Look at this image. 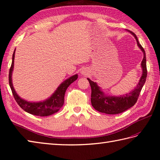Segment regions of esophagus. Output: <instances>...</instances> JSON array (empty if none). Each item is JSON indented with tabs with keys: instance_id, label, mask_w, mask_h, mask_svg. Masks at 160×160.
I'll return each instance as SVG.
<instances>
[{
	"instance_id": "obj_1",
	"label": "esophagus",
	"mask_w": 160,
	"mask_h": 160,
	"mask_svg": "<svg viewBox=\"0 0 160 160\" xmlns=\"http://www.w3.org/2000/svg\"><path fill=\"white\" fill-rule=\"evenodd\" d=\"M80 73H81V74H82V75H86V74L88 73V71H87L86 68H82Z\"/></svg>"
}]
</instances>
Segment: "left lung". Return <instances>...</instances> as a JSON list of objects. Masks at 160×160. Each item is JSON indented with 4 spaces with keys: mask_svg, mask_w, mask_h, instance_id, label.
Instances as JSON below:
<instances>
[{
    "mask_svg": "<svg viewBox=\"0 0 160 160\" xmlns=\"http://www.w3.org/2000/svg\"><path fill=\"white\" fill-rule=\"evenodd\" d=\"M128 32L132 34L135 38L137 46L143 53V58L141 63V67L142 69V74L135 88L130 93H127L122 96H108L102 92L96 82H93L89 78V80L91 88H92V95H91V102L92 105L96 110L102 113L108 114H117L123 112L128 109L132 107L137 102L139 93L142 91L143 84H145L147 77L146 69V52L143 47L139 43L138 39L136 34L130 30H127Z\"/></svg>",
    "mask_w": 160,
    "mask_h": 160,
    "instance_id": "1",
    "label": "left lung"
}]
</instances>
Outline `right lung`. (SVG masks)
<instances>
[{
  "mask_svg": "<svg viewBox=\"0 0 160 160\" xmlns=\"http://www.w3.org/2000/svg\"><path fill=\"white\" fill-rule=\"evenodd\" d=\"M15 51L16 48L14 51L13 55H12V65L10 69H9V83L12 93H13V96L18 105L28 113L35 116H39V117H48V116L58 112L64 105L66 91L72 82H73L74 81L78 79V74L73 75V76L64 80V82H62L59 84L57 89L55 91V92L49 98L44 100V101L39 102L28 101L26 100L21 98L17 94L14 88L13 84H12V72H13L14 69Z\"/></svg>",
  "mask_w": 160,
  "mask_h": 160,
  "instance_id": "add662e5",
  "label": "right lung"
}]
</instances>
